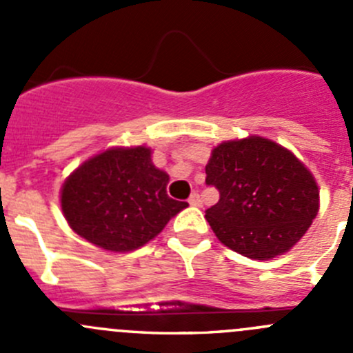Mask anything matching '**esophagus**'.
<instances>
[{
	"instance_id": "obj_1",
	"label": "esophagus",
	"mask_w": 353,
	"mask_h": 353,
	"mask_svg": "<svg viewBox=\"0 0 353 353\" xmlns=\"http://www.w3.org/2000/svg\"><path fill=\"white\" fill-rule=\"evenodd\" d=\"M188 201H190V205L191 206H201V198H199V194L198 193H193L190 196V199H188Z\"/></svg>"
}]
</instances>
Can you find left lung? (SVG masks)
Wrapping results in <instances>:
<instances>
[{"mask_svg":"<svg viewBox=\"0 0 353 353\" xmlns=\"http://www.w3.org/2000/svg\"><path fill=\"white\" fill-rule=\"evenodd\" d=\"M206 184L220 193L206 220L223 245L251 259H273L302 239L319 210L311 170L263 137L222 141L212 150Z\"/></svg>","mask_w":353,"mask_h":353,"instance_id":"1","label":"left lung"}]
</instances>
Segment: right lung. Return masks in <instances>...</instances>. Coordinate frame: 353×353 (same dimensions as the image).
Segmentation results:
<instances>
[{
    "label": "right lung",
    "instance_id": "right-lung-1",
    "mask_svg": "<svg viewBox=\"0 0 353 353\" xmlns=\"http://www.w3.org/2000/svg\"><path fill=\"white\" fill-rule=\"evenodd\" d=\"M169 174L152 162V148L112 147L66 177L61 210L68 225L90 244L128 252L159 236L188 206L167 194Z\"/></svg>",
    "mask_w": 353,
    "mask_h": 353
}]
</instances>
